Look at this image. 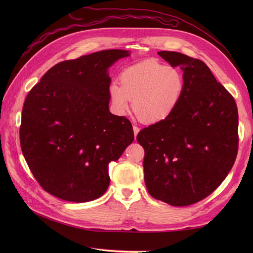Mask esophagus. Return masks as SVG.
Returning a JSON list of instances; mask_svg holds the SVG:
<instances>
[{
  "label": "esophagus",
  "mask_w": 253,
  "mask_h": 253,
  "mask_svg": "<svg viewBox=\"0 0 253 253\" xmlns=\"http://www.w3.org/2000/svg\"><path fill=\"white\" fill-rule=\"evenodd\" d=\"M139 127L138 126H133V131H134V135H135V137L137 136V134H138V132H139Z\"/></svg>",
  "instance_id": "obj_1"
}]
</instances>
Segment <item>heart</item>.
Wrapping results in <instances>:
<instances>
[{
    "instance_id": "b5f03b06",
    "label": "heart",
    "mask_w": 253,
    "mask_h": 253,
    "mask_svg": "<svg viewBox=\"0 0 253 253\" xmlns=\"http://www.w3.org/2000/svg\"><path fill=\"white\" fill-rule=\"evenodd\" d=\"M118 82H112L109 95L114 111L125 115L132 108L139 120L147 124L163 121L177 108L185 91V78L176 67L157 60H144L126 67Z\"/></svg>"
}]
</instances>
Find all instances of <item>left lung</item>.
<instances>
[{
	"label": "left lung",
	"instance_id": "1",
	"mask_svg": "<svg viewBox=\"0 0 253 253\" xmlns=\"http://www.w3.org/2000/svg\"><path fill=\"white\" fill-rule=\"evenodd\" d=\"M158 55L180 68L186 86L170 117L137 135L144 182L156 200L190 206L210 195L234 165L239 114L232 95L203 61L176 51Z\"/></svg>",
	"mask_w": 253,
	"mask_h": 253
}]
</instances>
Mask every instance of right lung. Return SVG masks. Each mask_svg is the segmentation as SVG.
Returning <instances> with one entry per match:
<instances>
[{"label": "right lung", "mask_w": 253, "mask_h": 253, "mask_svg": "<svg viewBox=\"0 0 253 253\" xmlns=\"http://www.w3.org/2000/svg\"><path fill=\"white\" fill-rule=\"evenodd\" d=\"M129 56L109 49L52 66L30 89L20 143L40 186L63 201L85 203L110 185L109 164L134 140L131 122L109 110L108 68Z\"/></svg>", "instance_id": "obj_1"}]
</instances>
